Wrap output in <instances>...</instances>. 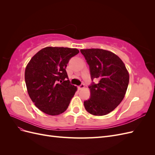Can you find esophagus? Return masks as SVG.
Instances as JSON below:
<instances>
[{
    "instance_id": "esophagus-1",
    "label": "esophagus",
    "mask_w": 155,
    "mask_h": 155,
    "mask_svg": "<svg viewBox=\"0 0 155 155\" xmlns=\"http://www.w3.org/2000/svg\"><path fill=\"white\" fill-rule=\"evenodd\" d=\"M84 88H85V85H84V84H81V85L78 86V89H79V90H81V89H83Z\"/></svg>"
}]
</instances>
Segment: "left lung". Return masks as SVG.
Segmentation results:
<instances>
[{
	"label": "left lung",
	"instance_id": "obj_1",
	"mask_svg": "<svg viewBox=\"0 0 155 155\" xmlns=\"http://www.w3.org/2000/svg\"><path fill=\"white\" fill-rule=\"evenodd\" d=\"M80 51L90 67L92 80L99 79L97 84L89 86L91 96L84 101V107L92 115H106L123 100L129 85V72L122 60L112 51L99 48Z\"/></svg>",
	"mask_w": 155,
	"mask_h": 155
}]
</instances>
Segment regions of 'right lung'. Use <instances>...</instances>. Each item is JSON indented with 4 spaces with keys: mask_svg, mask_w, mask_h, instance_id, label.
I'll list each match as a JSON object with an SVG mask.
<instances>
[{
    "mask_svg": "<svg viewBox=\"0 0 155 155\" xmlns=\"http://www.w3.org/2000/svg\"><path fill=\"white\" fill-rule=\"evenodd\" d=\"M77 48L48 46L35 54L26 65L25 78L30 99L45 113L62 114L70 104L77 87L71 85L66 71Z\"/></svg>",
    "mask_w": 155,
    "mask_h": 155,
    "instance_id": "add662e5",
    "label": "right lung"
}]
</instances>
